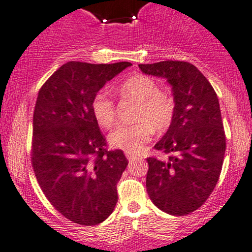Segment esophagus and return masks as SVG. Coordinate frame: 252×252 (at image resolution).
Returning a JSON list of instances; mask_svg holds the SVG:
<instances>
[{
    "instance_id": "esophagus-1",
    "label": "esophagus",
    "mask_w": 252,
    "mask_h": 252,
    "mask_svg": "<svg viewBox=\"0 0 252 252\" xmlns=\"http://www.w3.org/2000/svg\"><path fill=\"white\" fill-rule=\"evenodd\" d=\"M126 158H128V160H129V161H134L135 159H136V157H135L134 155H131V153H128V152H126Z\"/></svg>"
}]
</instances>
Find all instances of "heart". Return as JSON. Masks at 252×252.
I'll return each instance as SVG.
<instances>
[{
  "instance_id": "heart-1",
  "label": "heart",
  "mask_w": 252,
  "mask_h": 252,
  "mask_svg": "<svg viewBox=\"0 0 252 252\" xmlns=\"http://www.w3.org/2000/svg\"><path fill=\"white\" fill-rule=\"evenodd\" d=\"M123 96L140 101L134 124H121L108 136L112 147L128 153H140L153 135V128L163 131L171 124L175 112L174 99L160 92L159 86L150 76L136 75L119 86ZM92 112L100 126L108 129L116 122V107L112 97L106 92L95 94L92 101Z\"/></svg>"
}]
</instances>
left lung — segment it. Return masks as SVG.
<instances>
[{"label": "left lung", "instance_id": "left-lung-1", "mask_svg": "<svg viewBox=\"0 0 252 252\" xmlns=\"http://www.w3.org/2000/svg\"><path fill=\"white\" fill-rule=\"evenodd\" d=\"M139 67L166 79L175 101L171 124L155 145L168 157L147 158L148 197L169 215H187L205 203L221 174L226 136L219 99L205 76L189 63L166 60Z\"/></svg>", "mask_w": 252, "mask_h": 252}]
</instances>
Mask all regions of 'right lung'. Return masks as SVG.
<instances>
[{"label":"right lung","instance_id":"right-lung-1","mask_svg":"<svg viewBox=\"0 0 252 252\" xmlns=\"http://www.w3.org/2000/svg\"><path fill=\"white\" fill-rule=\"evenodd\" d=\"M130 63L68 62L39 89L33 112L32 166L50 204L82 226L115 210L117 184L128 165L123 151H107L92 112L95 94Z\"/></svg>","mask_w":252,"mask_h":252}]
</instances>
